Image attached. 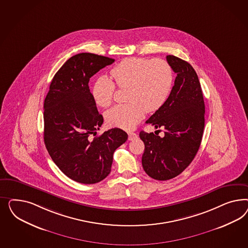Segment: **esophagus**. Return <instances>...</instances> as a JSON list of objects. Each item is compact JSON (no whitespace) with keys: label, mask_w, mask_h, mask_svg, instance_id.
<instances>
[{"label":"esophagus","mask_w":248,"mask_h":248,"mask_svg":"<svg viewBox=\"0 0 248 248\" xmlns=\"http://www.w3.org/2000/svg\"><path fill=\"white\" fill-rule=\"evenodd\" d=\"M135 138H137V135L135 133H128V139L130 141H133Z\"/></svg>","instance_id":"34e87169"}]
</instances>
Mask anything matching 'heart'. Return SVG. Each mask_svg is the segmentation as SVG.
<instances>
[{"label":"heart","mask_w":248,"mask_h":248,"mask_svg":"<svg viewBox=\"0 0 248 248\" xmlns=\"http://www.w3.org/2000/svg\"><path fill=\"white\" fill-rule=\"evenodd\" d=\"M110 74L119 88L128 87L129 102L114 105L105 112V122L112 127L134 129L145 111H156L165 104L173 87V68L161 59L129 57L114 66ZM114 83L105 75L94 81L91 93L98 106L107 107L112 104Z\"/></svg>","instance_id":"heart-1"}]
</instances>
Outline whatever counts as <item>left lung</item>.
Here are the masks:
<instances>
[{"mask_svg": "<svg viewBox=\"0 0 248 248\" xmlns=\"http://www.w3.org/2000/svg\"><path fill=\"white\" fill-rule=\"evenodd\" d=\"M166 60L177 75L174 85L165 104L146 121L156 129L165 128V136L143 131L139 135L144 143L143 170L159 181L172 179L191 164L204 127L203 92L195 69L173 55Z\"/></svg>", "mask_w": 248, "mask_h": 248, "instance_id": "1", "label": "left lung"}]
</instances>
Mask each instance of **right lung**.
Listing matches in <instances>:
<instances>
[{
    "label": "right lung",
    "instance_id": "right-lung-1",
    "mask_svg": "<svg viewBox=\"0 0 248 248\" xmlns=\"http://www.w3.org/2000/svg\"><path fill=\"white\" fill-rule=\"evenodd\" d=\"M114 60L90 53L75 54L53 76L44 104L45 146L54 164L72 180L91 185L111 172L113 155L128 135L113 128L94 138L104 123L89 81Z\"/></svg>",
    "mask_w": 248,
    "mask_h": 248
}]
</instances>
